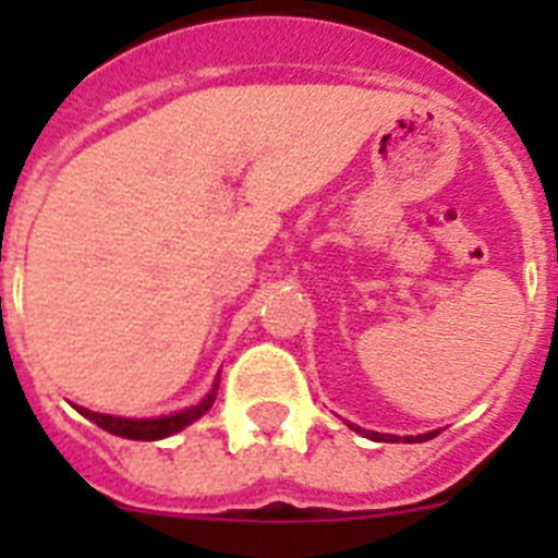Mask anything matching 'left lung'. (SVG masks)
Segmentation results:
<instances>
[{
	"instance_id": "1",
	"label": "left lung",
	"mask_w": 558,
	"mask_h": 558,
	"mask_svg": "<svg viewBox=\"0 0 558 558\" xmlns=\"http://www.w3.org/2000/svg\"><path fill=\"white\" fill-rule=\"evenodd\" d=\"M349 427H352L354 433H360V436L372 438V441H408V445H413V441H427V438H433V436H436V433H438V430H433V433H422V436H393V433L363 430V427L352 425V422H349Z\"/></svg>"
}]
</instances>
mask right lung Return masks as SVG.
<instances>
[{"label":"right lung","instance_id":"obj_1","mask_svg":"<svg viewBox=\"0 0 558 558\" xmlns=\"http://www.w3.org/2000/svg\"><path fill=\"white\" fill-rule=\"evenodd\" d=\"M218 386H220V374L215 377V386H211V391L201 399L198 405L184 408V411L170 413V416L128 418V416H111V413H95V411H88V408H81V405H75V408L81 416H86L88 422H95L97 427L113 433V436L131 438V441H159V438L172 436V433H179V430H184V427H190L192 422H198V418L204 416L211 405H215V399H218Z\"/></svg>","mask_w":558,"mask_h":558}]
</instances>
